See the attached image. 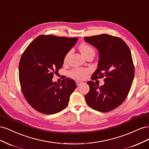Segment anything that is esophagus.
Here are the masks:
<instances>
[{"label":"esophagus","mask_w":149,"mask_h":149,"mask_svg":"<svg viewBox=\"0 0 149 149\" xmlns=\"http://www.w3.org/2000/svg\"><path fill=\"white\" fill-rule=\"evenodd\" d=\"M76 84H77L78 86H80L81 84L83 83V82L80 81H76Z\"/></svg>","instance_id":"esophagus-1"}]
</instances>
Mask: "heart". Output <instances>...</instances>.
I'll use <instances>...</instances> for the list:
<instances>
[{"label": "heart", "mask_w": 149, "mask_h": 149, "mask_svg": "<svg viewBox=\"0 0 149 149\" xmlns=\"http://www.w3.org/2000/svg\"><path fill=\"white\" fill-rule=\"evenodd\" d=\"M79 49L83 55L85 57H87L90 55H94V49L88 44L86 43H82L79 45ZM71 52H68L65 56L64 63H66L68 60V57L70 55ZM90 70L88 68H75L70 72V75L71 78H73L77 80H84L86 79L90 73Z\"/></svg>", "instance_id": "heart-1"}]
</instances>
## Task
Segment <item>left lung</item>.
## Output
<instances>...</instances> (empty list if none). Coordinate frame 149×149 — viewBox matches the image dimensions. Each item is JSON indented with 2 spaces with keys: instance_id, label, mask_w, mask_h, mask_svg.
I'll list each match as a JSON object with an SVG mask.
<instances>
[{
  "instance_id": "8db88e82",
  "label": "left lung",
  "mask_w": 149,
  "mask_h": 149,
  "mask_svg": "<svg viewBox=\"0 0 149 149\" xmlns=\"http://www.w3.org/2000/svg\"><path fill=\"white\" fill-rule=\"evenodd\" d=\"M99 52L97 68L92 79L104 77L101 86L89 81V91L85 95L88 105L93 109L107 112L116 109L127 97L134 77L131 52L120 38L101 34L84 38Z\"/></svg>"
}]
</instances>
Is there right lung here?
Returning <instances> with one entry per match:
<instances>
[{"mask_svg":"<svg viewBox=\"0 0 149 149\" xmlns=\"http://www.w3.org/2000/svg\"><path fill=\"white\" fill-rule=\"evenodd\" d=\"M78 38L40 35L30 43L19 63V81L25 100L41 113L53 114L63 110L76 88L74 80L53 82L54 74L63 66L66 54Z\"/></svg>","mask_w":149,"mask_h":149,"instance_id":"obj_1","label":"right lung"}]
</instances>
